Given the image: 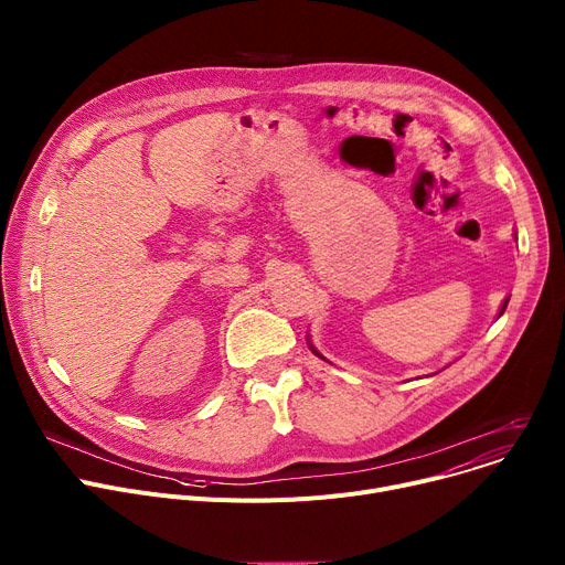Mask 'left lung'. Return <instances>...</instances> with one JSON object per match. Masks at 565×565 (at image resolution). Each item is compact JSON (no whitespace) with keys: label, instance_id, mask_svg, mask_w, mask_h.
Returning a JSON list of instances; mask_svg holds the SVG:
<instances>
[{"label":"left lung","instance_id":"left-lung-1","mask_svg":"<svg viewBox=\"0 0 565 565\" xmlns=\"http://www.w3.org/2000/svg\"><path fill=\"white\" fill-rule=\"evenodd\" d=\"M507 305H509V297H507V299H504V302H502V307H500V311H498V318H500V316H502V313H504V311H507ZM307 343H309V348H311V352H313V354H316V356H320V359H324V356H322V354H320V352H318V350H316V345H313V343H311V335H307Z\"/></svg>","mask_w":565,"mask_h":565}]
</instances>
